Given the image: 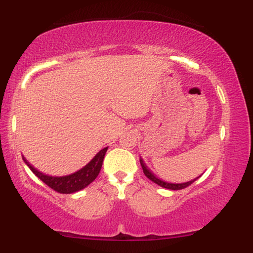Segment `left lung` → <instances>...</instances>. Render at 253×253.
I'll return each instance as SVG.
<instances>
[{
    "mask_svg": "<svg viewBox=\"0 0 253 253\" xmlns=\"http://www.w3.org/2000/svg\"><path fill=\"white\" fill-rule=\"evenodd\" d=\"M140 164H141V168H143V171H144L145 176H146L147 178L151 179V181H152V182H155L156 184L161 185V187L167 188V189L181 190V189H184V188L189 187L191 183L196 181V178H195V179H191V181L185 182V183H168V182H164V181H162V179H159L158 177H156L155 175H153V173L150 171V169H147V167H146V165H145L144 161L141 158H140ZM197 178H199V177H197Z\"/></svg>",
    "mask_w": 253,
    "mask_h": 253,
    "instance_id": "1",
    "label": "left lung"
}]
</instances>
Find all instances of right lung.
I'll use <instances>...</instances> for the list:
<instances>
[{"label": "right lung", "instance_id": "add662e5", "mask_svg": "<svg viewBox=\"0 0 253 253\" xmlns=\"http://www.w3.org/2000/svg\"><path fill=\"white\" fill-rule=\"evenodd\" d=\"M107 150L108 147H104L97 153L91 161L89 162L85 167L82 168L81 170L76 171V172L71 173V175L68 176H62V177H54V176H48L45 175V173L40 172L38 171L36 168H33L32 165L28 163L27 161L25 159V163L28 165V168L32 170V172L36 175L38 178H40L42 181L47 184L48 187L52 188L54 191L60 194H72L76 193V191H80L84 189L85 187L94 181L95 178L98 176L100 173L101 168H102V163H103V158L104 155H106Z\"/></svg>", "mask_w": 253, "mask_h": 253}]
</instances>
